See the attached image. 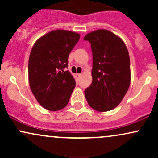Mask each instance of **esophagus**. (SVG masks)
<instances>
[{
  "label": "esophagus",
  "mask_w": 158,
  "mask_h": 158,
  "mask_svg": "<svg viewBox=\"0 0 158 158\" xmlns=\"http://www.w3.org/2000/svg\"><path fill=\"white\" fill-rule=\"evenodd\" d=\"M81 73H77V74H76V76H77V78H79V77H81Z\"/></svg>",
  "instance_id": "1"
}]
</instances>
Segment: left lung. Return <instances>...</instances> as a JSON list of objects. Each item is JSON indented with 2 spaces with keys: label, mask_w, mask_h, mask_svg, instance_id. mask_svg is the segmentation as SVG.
<instances>
[{
  "label": "left lung",
  "mask_w": 158,
  "mask_h": 158,
  "mask_svg": "<svg viewBox=\"0 0 158 158\" xmlns=\"http://www.w3.org/2000/svg\"><path fill=\"white\" fill-rule=\"evenodd\" d=\"M91 44L92 83L85 90L88 105L97 111L115 108L126 95L131 82L130 58L120 38L108 30L87 34Z\"/></svg>",
  "instance_id": "1"
}]
</instances>
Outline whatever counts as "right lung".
Masks as SVG:
<instances>
[{
  "mask_svg": "<svg viewBox=\"0 0 158 158\" xmlns=\"http://www.w3.org/2000/svg\"><path fill=\"white\" fill-rule=\"evenodd\" d=\"M79 38L77 32L56 30L38 39L32 47L29 58V83L35 99L45 109L56 111L68 105L76 81L64 68Z\"/></svg>",
  "mask_w": 158,
  "mask_h": 158,
  "instance_id": "1",
  "label": "right lung"
}]
</instances>
